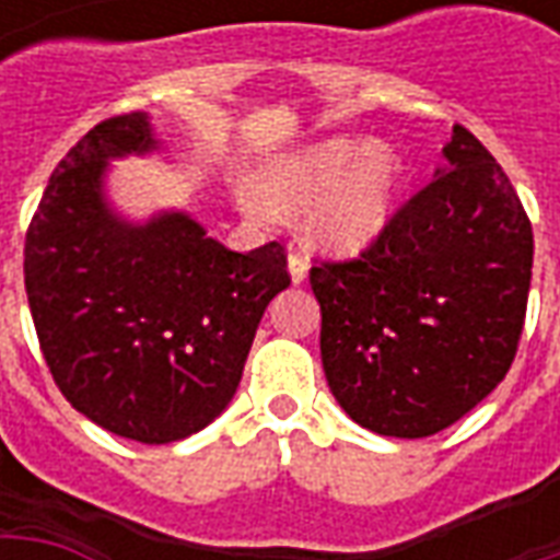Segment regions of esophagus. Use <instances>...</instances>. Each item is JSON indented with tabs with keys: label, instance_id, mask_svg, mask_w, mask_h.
<instances>
[{
	"label": "esophagus",
	"instance_id": "obj_1",
	"mask_svg": "<svg viewBox=\"0 0 560 560\" xmlns=\"http://www.w3.org/2000/svg\"><path fill=\"white\" fill-rule=\"evenodd\" d=\"M288 272H291L293 284H303L305 276H308V264L303 260V255H296V252L288 255Z\"/></svg>",
	"mask_w": 560,
	"mask_h": 560
}]
</instances>
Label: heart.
Here are the masks:
<instances>
[{"mask_svg": "<svg viewBox=\"0 0 560 560\" xmlns=\"http://www.w3.org/2000/svg\"><path fill=\"white\" fill-rule=\"evenodd\" d=\"M401 185V159L365 138H329L269 159L257 183L233 188L248 219L272 221L279 207H305V236L332 255H357L387 228Z\"/></svg>", "mask_w": 560, "mask_h": 560, "instance_id": "b5f03b06", "label": "heart"}]
</instances>
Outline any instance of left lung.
Listing matches in <instances>:
<instances>
[{
	"label": "left lung",
	"instance_id": "left-lung-1",
	"mask_svg": "<svg viewBox=\"0 0 560 560\" xmlns=\"http://www.w3.org/2000/svg\"><path fill=\"white\" fill-rule=\"evenodd\" d=\"M534 233L492 152L453 126L444 164L360 260L312 267L320 360L341 411L429 438L474 411L516 357Z\"/></svg>",
	"mask_w": 560,
	"mask_h": 560
}]
</instances>
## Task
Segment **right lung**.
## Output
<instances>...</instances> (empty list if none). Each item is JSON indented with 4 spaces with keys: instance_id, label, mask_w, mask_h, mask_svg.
<instances>
[{
    "instance_id": "obj_1",
    "label": "right lung",
    "mask_w": 560,
    "mask_h": 560,
    "mask_svg": "<svg viewBox=\"0 0 560 560\" xmlns=\"http://www.w3.org/2000/svg\"><path fill=\"white\" fill-rule=\"evenodd\" d=\"M149 114L71 147L26 233V296L50 365L86 420L140 444L207 429L240 387L269 300L291 284L279 243L224 248L185 209L147 221L107 197L110 161L152 155Z\"/></svg>"
}]
</instances>
